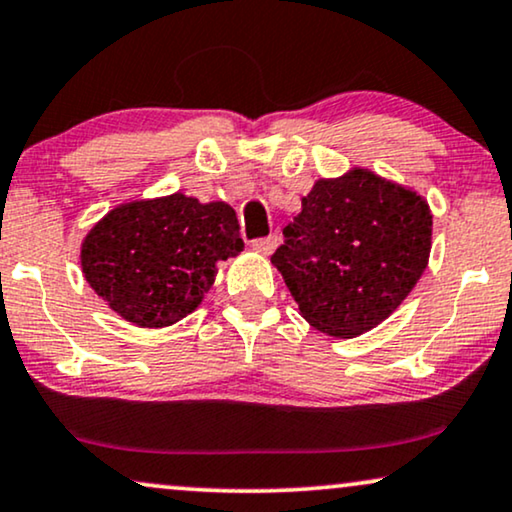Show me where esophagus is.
Listing matches in <instances>:
<instances>
[{"label":"esophagus","instance_id":"obj_1","mask_svg":"<svg viewBox=\"0 0 512 512\" xmlns=\"http://www.w3.org/2000/svg\"><path fill=\"white\" fill-rule=\"evenodd\" d=\"M278 245V236H267V238H257V241H252V248H255L260 255H271V252L276 250Z\"/></svg>","mask_w":512,"mask_h":512}]
</instances>
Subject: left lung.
Instances as JSON below:
<instances>
[{"instance_id": "left-lung-1", "label": "left lung", "mask_w": 512, "mask_h": 512, "mask_svg": "<svg viewBox=\"0 0 512 512\" xmlns=\"http://www.w3.org/2000/svg\"><path fill=\"white\" fill-rule=\"evenodd\" d=\"M271 264L306 323L353 339L403 304L431 255L433 215L414 189L367 168L320 177Z\"/></svg>"}]
</instances>
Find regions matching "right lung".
Here are the masks:
<instances>
[{
	"instance_id": "1",
	"label": "right lung",
	"mask_w": 512,
	"mask_h": 512,
	"mask_svg": "<svg viewBox=\"0 0 512 512\" xmlns=\"http://www.w3.org/2000/svg\"><path fill=\"white\" fill-rule=\"evenodd\" d=\"M234 208L182 192L128 201L93 224L81 271L109 309L138 327H168L213 288L217 262L243 250Z\"/></svg>"
}]
</instances>
